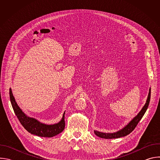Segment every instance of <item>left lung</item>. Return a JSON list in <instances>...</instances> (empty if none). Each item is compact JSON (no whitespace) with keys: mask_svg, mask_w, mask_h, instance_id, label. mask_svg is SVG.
I'll return each instance as SVG.
<instances>
[{"mask_svg":"<svg viewBox=\"0 0 160 160\" xmlns=\"http://www.w3.org/2000/svg\"><path fill=\"white\" fill-rule=\"evenodd\" d=\"M150 98H151V88H149V94L146 100V102L145 103L144 106L143 108L141 109L140 112L127 125H125L123 128L121 130L116 132H113V133H104V132H101L97 130H94V133L98 136L99 138H103V139H116V138H122V137H125L127 135H128L130 133H131L134 128L136 127V126L138 125V123L139 121L142 119L143 117L144 113L146 112L149 104L150 101Z\"/></svg>","mask_w":160,"mask_h":160,"instance_id":"1","label":"left lung"}]
</instances>
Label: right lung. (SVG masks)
Returning <instances> with one entry per match:
<instances>
[{
	"label": "right lung",
	"mask_w": 160,
	"mask_h": 160,
	"mask_svg": "<svg viewBox=\"0 0 160 160\" xmlns=\"http://www.w3.org/2000/svg\"><path fill=\"white\" fill-rule=\"evenodd\" d=\"M9 96L11 105L15 112V115L22 127L30 133L39 137H43V138H52V137H54L63 131L65 127V111L63 113L61 121L58 123L52 125H47L41 123L34 118L27 116L22 111L16 102L15 98H14L12 92L11 88L9 89Z\"/></svg>",
	"instance_id": "right-lung-1"
}]
</instances>
